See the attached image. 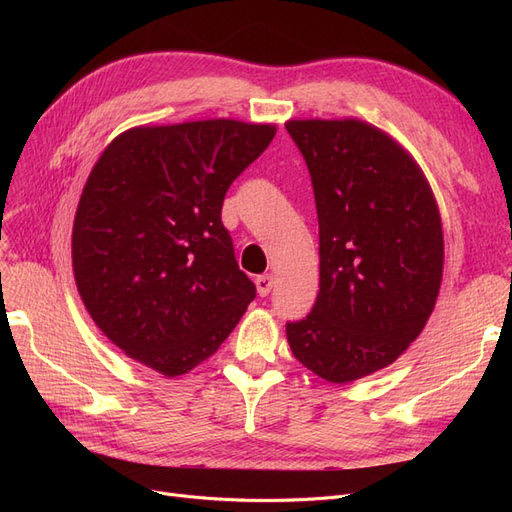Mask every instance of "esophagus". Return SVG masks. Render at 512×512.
Wrapping results in <instances>:
<instances>
[{"label":"esophagus","instance_id":"1","mask_svg":"<svg viewBox=\"0 0 512 512\" xmlns=\"http://www.w3.org/2000/svg\"><path fill=\"white\" fill-rule=\"evenodd\" d=\"M273 275H258L256 277V288L260 297H269L271 290H273Z\"/></svg>","mask_w":512,"mask_h":512}]
</instances>
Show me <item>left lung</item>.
<instances>
[{
  "label": "left lung",
  "instance_id": "left-lung-1",
  "mask_svg": "<svg viewBox=\"0 0 512 512\" xmlns=\"http://www.w3.org/2000/svg\"><path fill=\"white\" fill-rule=\"evenodd\" d=\"M318 211L320 292L286 322L290 350L329 382L391 365L438 299L444 241L421 168L391 136L363 121H288Z\"/></svg>",
  "mask_w": 512,
  "mask_h": 512
}]
</instances>
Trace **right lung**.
I'll use <instances>...</instances> for the list:
<instances>
[{"instance_id": "right-lung-1", "label": "right lung", "mask_w": 512, "mask_h": 512, "mask_svg": "<svg viewBox=\"0 0 512 512\" xmlns=\"http://www.w3.org/2000/svg\"><path fill=\"white\" fill-rule=\"evenodd\" d=\"M273 136L209 119L134 128L104 149L76 209L72 267L89 316L130 359L188 374L256 299L222 205Z\"/></svg>"}]
</instances>
